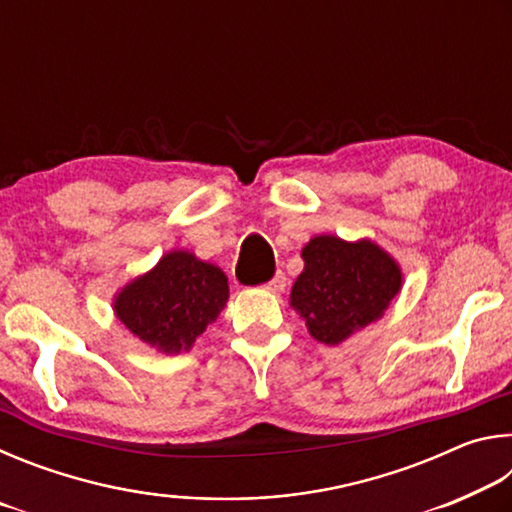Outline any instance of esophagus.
Returning <instances> with one entry per match:
<instances>
[{"mask_svg":"<svg viewBox=\"0 0 512 512\" xmlns=\"http://www.w3.org/2000/svg\"><path fill=\"white\" fill-rule=\"evenodd\" d=\"M266 289L271 291V293H282L284 289H287V275H284L282 271L275 273L271 280L266 282Z\"/></svg>","mask_w":512,"mask_h":512,"instance_id":"1","label":"esophagus"}]
</instances>
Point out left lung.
Masks as SVG:
<instances>
[{
    "instance_id": "left-lung-1",
    "label": "left lung",
    "mask_w": 512,
    "mask_h": 512,
    "mask_svg": "<svg viewBox=\"0 0 512 512\" xmlns=\"http://www.w3.org/2000/svg\"><path fill=\"white\" fill-rule=\"evenodd\" d=\"M305 271L291 289V305L316 341L336 345L384 314L402 287V273L372 241L348 244L314 237L302 250Z\"/></svg>"
}]
</instances>
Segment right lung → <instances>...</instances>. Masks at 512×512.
I'll use <instances>...</instances> for the list:
<instances>
[{
  "label": "right lung",
  "mask_w": 512,
  "mask_h": 512,
  "mask_svg": "<svg viewBox=\"0 0 512 512\" xmlns=\"http://www.w3.org/2000/svg\"><path fill=\"white\" fill-rule=\"evenodd\" d=\"M228 302L221 268L173 250L115 300L117 318L144 343L167 354L189 350Z\"/></svg>",
  "instance_id": "right-lung-1"
}]
</instances>
